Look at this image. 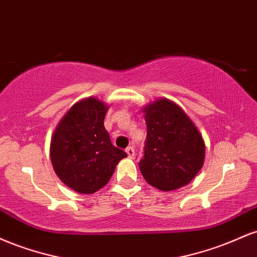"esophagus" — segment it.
I'll return each instance as SVG.
<instances>
[{"label": "esophagus", "mask_w": 257, "mask_h": 257, "mask_svg": "<svg viewBox=\"0 0 257 257\" xmlns=\"http://www.w3.org/2000/svg\"><path fill=\"white\" fill-rule=\"evenodd\" d=\"M125 152H126V155H128L129 158H133V157H134V156H135V151H134V149H133L132 146L126 147Z\"/></svg>", "instance_id": "obj_1"}]
</instances>
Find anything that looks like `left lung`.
I'll return each mask as SVG.
<instances>
[{
  "instance_id": "8db88e82",
  "label": "left lung",
  "mask_w": 257,
  "mask_h": 257,
  "mask_svg": "<svg viewBox=\"0 0 257 257\" xmlns=\"http://www.w3.org/2000/svg\"><path fill=\"white\" fill-rule=\"evenodd\" d=\"M147 135L144 157L139 162L143 176L161 191L187 185L203 166L205 145L197 126L178 105L159 99L144 108Z\"/></svg>"
}]
</instances>
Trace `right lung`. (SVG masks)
I'll list each match as a JSON object with an SVG mask.
<instances>
[{"instance_id": "right-lung-1", "label": "right lung", "mask_w": 257, "mask_h": 257, "mask_svg": "<svg viewBox=\"0 0 257 257\" xmlns=\"http://www.w3.org/2000/svg\"><path fill=\"white\" fill-rule=\"evenodd\" d=\"M107 106L95 98L77 102L60 120L51 141L54 172L78 193H94L107 184L126 157L112 145L104 126Z\"/></svg>"}]
</instances>
